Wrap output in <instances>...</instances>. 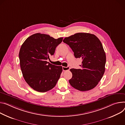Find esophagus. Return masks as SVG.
<instances>
[{
	"mask_svg": "<svg viewBox=\"0 0 125 125\" xmlns=\"http://www.w3.org/2000/svg\"><path fill=\"white\" fill-rule=\"evenodd\" d=\"M62 69H63V70L64 71H68L70 69V67L69 66H67V67H62Z\"/></svg>",
	"mask_w": 125,
	"mask_h": 125,
	"instance_id": "obj_1",
	"label": "esophagus"
}]
</instances>
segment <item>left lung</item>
<instances>
[{
  "mask_svg": "<svg viewBox=\"0 0 125 125\" xmlns=\"http://www.w3.org/2000/svg\"><path fill=\"white\" fill-rule=\"evenodd\" d=\"M63 42L68 45L76 58L83 60L81 69H71L70 85L81 91L95 88L105 71L106 54L98 38L92 34L78 33L66 37Z\"/></svg>",
  "mask_w": 125,
  "mask_h": 125,
  "instance_id": "obj_1",
  "label": "left lung"
}]
</instances>
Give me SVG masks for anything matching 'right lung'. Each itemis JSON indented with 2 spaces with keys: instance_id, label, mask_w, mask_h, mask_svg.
Returning <instances> with one entry per match:
<instances>
[{
  "instance_id": "right-lung-1",
  "label": "right lung",
  "mask_w": 125,
  "mask_h": 125,
  "mask_svg": "<svg viewBox=\"0 0 125 125\" xmlns=\"http://www.w3.org/2000/svg\"><path fill=\"white\" fill-rule=\"evenodd\" d=\"M63 38L55 39L39 33L28 37L21 45L19 53L20 65L24 80L33 89L45 92L53 89L60 77L62 67L49 63Z\"/></svg>"
}]
</instances>
